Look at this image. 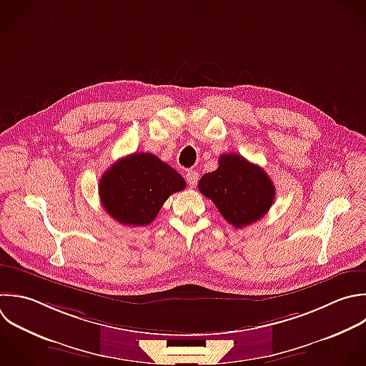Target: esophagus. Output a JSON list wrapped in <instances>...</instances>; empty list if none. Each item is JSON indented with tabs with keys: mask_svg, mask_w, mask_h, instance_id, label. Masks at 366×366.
Listing matches in <instances>:
<instances>
[{
	"mask_svg": "<svg viewBox=\"0 0 366 366\" xmlns=\"http://www.w3.org/2000/svg\"><path fill=\"white\" fill-rule=\"evenodd\" d=\"M186 180H187V184L190 187H194L197 184V180H199V173L194 172V170H189L186 173Z\"/></svg>",
	"mask_w": 366,
	"mask_h": 366,
	"instance_id": "1",
	"label": "esophagus"
}]
</instances>
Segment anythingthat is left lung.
Listing matches in <instances>:
<instances>
[{
    "mask_svg": "<svg viewBox=\"0 0 366 366\" xmlns=\"http://www.w3.org/2000/svg\"><path fill=\"white\" fill-rule=\"evenodd\" d=\"M197 186L220 214L239 229L262 219L276 194L266 172L236 153L222 154L217 170L202 176Z\"/></svg>",
    "mask_w": 366,
    "mask_h": 366,
    "instance_id": "8db88e82",
    "label": "left lung"
}]
</instances>
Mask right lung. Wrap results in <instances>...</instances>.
<instances>
[{
    "instance_id": "add662e5",
    "label": "right lung",
    "mask_w": 366,
    "mask_h": 366,
    "mask_svg": "<svg viewBox=\"0 0 366 366\" xmlns=\"http://www.w3.org/2000/svg\"><path fill=\"white\" fill-rule=\"evenodd\" d=\"M186 187L184 179L152 153H134L114 163L100 179L106 212L124 226L150 224L170 194Z\"/></svg>"
}]
</instances>
